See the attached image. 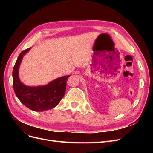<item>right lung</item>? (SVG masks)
Listing matches in <instances>:
<instances>
[{
    "label": "right lung",
    "mask_w": 153,
    "mask_h": 153,
    "mask_svg": "<svg viewBox=\"0 0 153 153\" xmlns=\"http://www.w3.org/2000/svg\"><path fill=\"white\" fill-rule=\"evenodd\" d=\"M30 48L20 53L13 70V85L15 94L21 103L29 109L43 112L55 107L66 92V82L69 75L57 78L43 86L29 87L23 84L18 76V69L24 55Z\"/></svg>",
    "instance_id": "right-lung-1"
}]
</instances>
